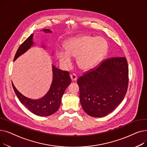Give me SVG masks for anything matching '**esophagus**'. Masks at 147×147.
Wrapping results in <instances>:
<instances>
[{
	"label": "esophagus",
	"instance_id": "obj_1",
	"mask_svg": "<svg viewBox=\"0 0 147 147\" xmlns=\"http://www.w3.org/2000/svg\"><path fill=\"white\" fill-rule=\"evenodd\" d=\"M70 78L72 81H75L78 79V77H77V76L75 74H71L70 75Z\"/></svg>",
	"mask_w": 147,
	"mask_h": 147
}]
</instances>
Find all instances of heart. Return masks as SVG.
Returning a JSON list of instances; mask_svg holds the SVG:
<instances>
[{"label": "heart", "mask_w": 147, "mask_h": 147, "mask_svg": "<svg viewBox=\"0 0 147 147\" xmlns=\"http://www.w3.org/2000/svg\"><path fill=\"white\" fill-rule=\"evenodd\" d=\"M107 49L108 45L104 38L84 35L69 39L65 44V52L58 51L57 55L59 63L65 67L71 65V57H77L79 68L88 71L101 63Z\"/></svg>", "instance_id": "obj_1"}]
</instances>
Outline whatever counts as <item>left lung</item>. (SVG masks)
I'll list each match as a JSON object with an SVG mask.
<instances>
[{
	"mask_svg": "<svg viewBox=\"0 0 147 147\" xmlns=\"http://www.w3.org/2000/svg\"><path fill=\"white\" fill-rule=\"evenodd\" d=\"M80 101L90 116L109 114L124 99L127 90L129 69L125 57H112L78 79Z\"/></svg>",
	"mask_w": 147,
	"mask_h": 147,
	"instance_id": "obj_1",
	"label": "left lung"
}]
</instances>
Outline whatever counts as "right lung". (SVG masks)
Segmentation results:
<instances>
[{
    "label": "right lung",
    "instance_id": "1",
    "mask_svg": "<svg viewBox=\"0 0 147 147\" xmlns=\"http://www.w3.org/2000/svg\"><path fill=\"white\" fill-rule=\"evenodd\" d=\"M46 33H52L49 29H43ZM33 34H31L18 48L15 54L13 61L16 60L20 56L24 53L34 45L33 41ZM45 48V46H42ZM53 79L51 86L46 94L38 99L28 98L21 94L16 89L12 82L15 93L22 104L33 114L40 116H48L55 113L60 107L61 98L65 90L71 83V78L69 72L63 71L52 65Z\"/></svg>",
    "mask_w": 147,
    "mask_h": 147
}]
</instances>
